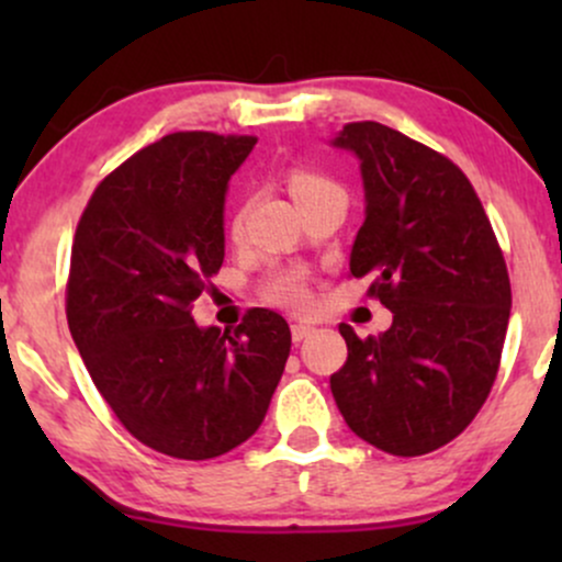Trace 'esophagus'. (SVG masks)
<instances>
[{"label": "esophagus", "mask_w": 562, "mask_h": 562, "mask_svg": "<svg viewBox=\"0 0 562 562\" xmlns=\"http://www.w3.org/2000/svg\"><path fill=\"white\" fill-rule=\"evenodd\" d=\"M312 333H314L312 325H293V327H290V335H293L295 344H301V340H306Z\"/></svg>", "instance_id": "34e87169"}]
</instances>
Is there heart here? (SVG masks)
<instances>
[{
  "label": "heart",
  "instance_id": "1",
  "mask_svg": "<svg viewBox=\"0 0 562 562\" xmlns=\"http://www.w3.org/2000/svg\"><path fill=\"white\" fill-rule=\"evenodd\" d=\"M290 192L299 203H308V200L327 195V192H340V187L333 182L325 173L312 171V169H295L290 173ZM243 216L245 211H235L232 216L229 229L232 235H240L243 229ZM261 299L272 306L288 308V312H306L312 306V288H308V277L303 272H295V269H282V272H274L267 282L261 285Z\"/></svg>",
  "mask_w": 562,
  "mask_h": 562
}]
</instances>
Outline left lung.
I'll use <instances>...</instances> for the list:
<instances>
[{
  "label": "left lung",
  "instance_id": "1",
  "mask_svg": "<svg viewBox=\"0 0 562 562\" xmlns=\"http://www.w3.org/2000/svg\"><path fill=\"white\" fill-rule=\"evenodd\" d=\"M357 153L364 224L351 277L393 325L359 338L340 325L348 359L330 375L359 438L396 457L428 454L473 423L492 393L509 319V277L470 179L447 156L378 121L346 124L333 142Z\"/></svg>",
  "mask_w": 562,
  "mask_h": 562
}]
</instances>
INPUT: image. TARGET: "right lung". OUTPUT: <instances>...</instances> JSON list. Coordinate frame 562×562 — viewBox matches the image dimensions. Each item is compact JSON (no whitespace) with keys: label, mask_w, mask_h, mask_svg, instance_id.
I'll return each mask as SVG.
<instances>
[{"label":"right lung","mask_w":562,"mask_h":562,"mask_svg":"<svg viewBox=\"0 0 562 562\" xmlns=\"http://www.w3.org/2000/svg\"><path fill=\"white\" fill-rule=\"evenodd\" d=\"M256 137L177 132L97 184L76 227L66 317L119 423L177 460H211L259 430L290 327L250 308L198 327L192 301L224 261V195Z\"/></svg>","instance_id":"add662e5"}]
</instances>
